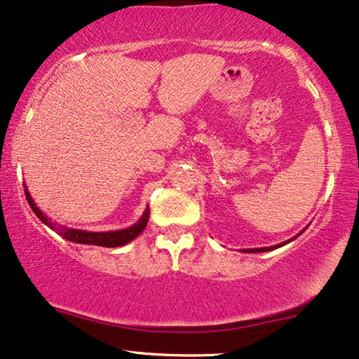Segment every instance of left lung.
<instances>
[{
    "label": "left lung",
    "mask_w": 359,
    "mask_h": 359,
    "mask_svg": "<svg viewBox=\"0 0 359 359\" xmlns=\"http://www.w3.org/2000/svg\"><path fill=\"white\" fill-rule=\"evenodd\" d=\"M278 246H280V245H278ZM278 246H271V248H258V250H246V251H250V253H251V251H253V253H256V251H268V250H274V248H278Z\"/></svg>",
    "instance_id": "8db88e82"
}]
</instances>
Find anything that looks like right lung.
Wrapping results in <instances>:
<instances>
[{"mask_svg":"<svg viewBox=\"0 0 359 359\" xmlns=\"http://www.w3.org/2000/svg\"><path fill=\"white\" fill-rule=\"evenodd\" d=\"M26 200H28V205L31 206V210H33V213L38 216L39 219L43 221L46 226H50L51 229H56L55 224L51 223L50 219L44 216L41 211H39V208L34 205V201L31 200L28 189H26ZM148 219H149V208H146L143 218H141L138 223L133 224L131 228H126V229H121V231H106V233H90V231H81V229H66L63 228L60 231V234L63 238H66L68 241H73V243H81V245H96V246H104V248H116V246H123L126 245V243H130L131 240H135L138 234L143 231L146 228V224H148Z\"/></svg>","mask_w":359,"mask_h":359,"instance_id":"add662e5","label":"right lung"}]
</instances>
